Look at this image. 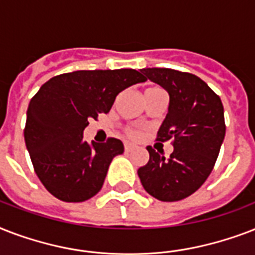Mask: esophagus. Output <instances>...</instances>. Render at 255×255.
Segmentation results:
<instances>
[{"mask_svg":"<svg viewBox=\"0 0 255 255\" xmlns=\"http://www.w3.org/2000/svg\"><path fill=\"white\" fill-rule=\"evenodd\" d=\"M133 149H135V145H132V144H128V143L124 144V151L126 152H132Z\"/></svg>","mask_w":255,"mask_h":255,"instance_id":"1","label":"esophagus"}]
</instances>
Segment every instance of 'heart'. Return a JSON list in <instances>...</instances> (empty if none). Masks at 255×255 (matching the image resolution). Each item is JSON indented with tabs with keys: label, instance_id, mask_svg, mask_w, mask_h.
Wrapping results in <instances>:
<instances>
[{
	"label": "heart",
	"instance_id": "b5f03b06",
	"mask_svg": "<svg viewBox=\"0 0 255 255\" xmlns=\"http://www.w3.org/2000/svg\"><path fill=\"white\" fill-rule=\"evenodd\" d=\"M155 90H160V88L159 87L148 88L147 91H145V94H148V92H151V91H155ZM126 132H127L128 137H131V139H137V137H140V136H141V132H140L139 129H135V128H127V129H126Z\"/></svg>",
	"mask_w": 255,
	"mask_h": 255
}]
</instances>
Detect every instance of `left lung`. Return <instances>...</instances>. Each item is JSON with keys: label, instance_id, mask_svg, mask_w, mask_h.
<instances>
[{"label": "left lung", "instance_id": "1", "mask_svg": "<svg viewBox=\"0 0 255 255\" xmlns=\"http://www.w3.org/2000/svg\"><path fill=\"white\" fill-rule=\"evenodd\" d=\"M169 94V107L156 141L172 140L165 157L149 145V160L137 169L147 193L160 201H178L194 193L213 169L225 137L224 106L205 82L190 73L152 67L143 69Z\"/></svg>", "mask_w": 255, "mask_h": 255}]
</instances>
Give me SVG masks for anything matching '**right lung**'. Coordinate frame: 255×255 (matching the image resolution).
I'll list each match as a JSON object with an SVG mask.
<instances>
[{"mask_svg":"<svg viewBox=\"0 0 255 255\" xmlns=\"http://www.w3.org/2000/svg\"><path fill=\"white\" fill-rule=\"evenodd\" d=\"M147 79L133 69L79 70L57 75L31 98L23 129L34 170L46 189L66 202L94 197L123 143L88 144V120L111 110L119 92Z\"/></svg>","mask_w":255,"mask_h":255,"instance_id":"1","label":"right lung"}]
</instances>
